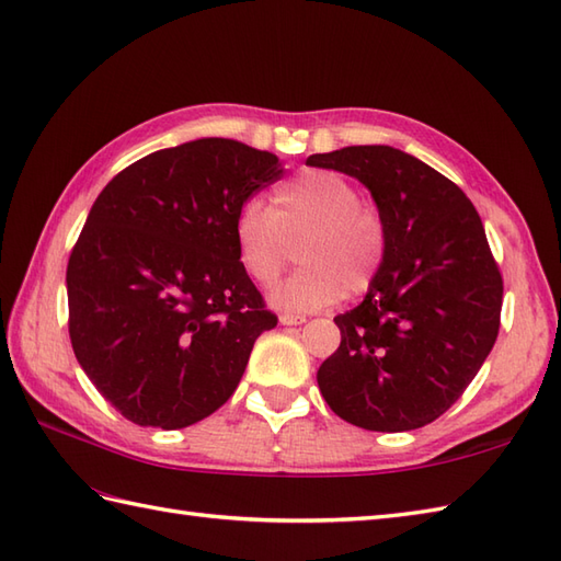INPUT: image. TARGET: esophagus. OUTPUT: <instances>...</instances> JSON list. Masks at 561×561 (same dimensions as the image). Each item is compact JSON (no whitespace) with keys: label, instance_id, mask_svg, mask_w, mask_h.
<instances>
[{"label":"esophagus","instance_id":"34e87169","mask_svg":"<svg viewBox=\"0 0 561 561\" xmlns=\"http://www.w3.org/2000/svg\"><path fill=\"white\" fill-rule=\"evenodd\" d=\"M279 322L286 324V328H291V324H304L306 316H289V312H284V316H279Z\"/></svg>","mask_w":561,"mask_h":561}]
</instances>
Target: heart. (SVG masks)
I'll use <instances>...</instances> for the list:
<instances>
[{"mask_svg": "<svg viewBox=\"0 0 561 561\" xmlns=\"http://www.w3.org/2000/svg\"><path fill=\"white\" fill-rule=\"evenodd\" d=\"M241 270L255 284L279 277L298 243L304 267L270 291V304L289 312L328 308L348 294L368 291L387 253V229L360 191L330 169H308L272 195V210L251 198L233 217Z\"/></svg>", "mask_w": 561, "mask_h": 561, "instance_id": "1", "label": "heart"}]
</instances>
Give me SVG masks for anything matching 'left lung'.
I'll return each mask as SVG.
<instances>
[{
  "label": "left lung",
  "instance_id": "obj_1",
  "mask_svg": "<svg viewBox=\"0 0 561 561\" xmlns=\"http://www.w3.org/2000/svg\"><path fill=\"white\" fill-rule=\"evenodd\" d=\"M358 179L387 229L380 275L334 322L342 344L318 370L330 409L375 433L439 419L483 366L500 332L502 275L473 203L447 176L392 146L310 154Z\"/></svg>",
  "mask_w": 561,
  "mask_h": 561
}]
</instances>
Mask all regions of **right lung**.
<instances>
[{
	"label": "right lung",
	"mask_w": 561,
	"mask_h": 561,
	"mask_svg": "<svg viewBox=\"0 0 561 561\" xmlns=\"http://www.w3.org/2000/svg\"><path fill=\"white\" fill-rule=\"evenodd\" d=\"M282 172L277 154L198 138L146 154L98 195L67 267L69 334L124 419L186 427L239 387L277 318L239 265L233 217Z\"/></svg>",
	"instance_id": "right-lung-1"
}]
</instances>
